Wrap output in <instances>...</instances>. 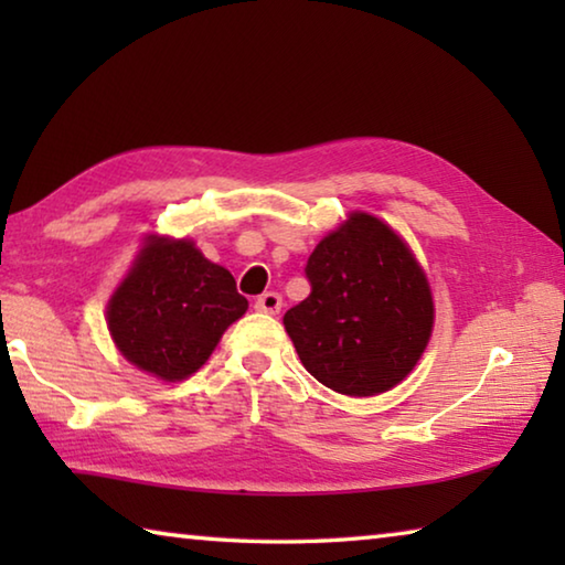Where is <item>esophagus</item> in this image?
Masks as SVG:
<instances>
[{
	"instance_id": "34e87169",
	"label": "esophagus",
	"mask_w": 565,
	"mask_h": 565,
	"mask_svg": "<svg viewBox=\"0 0 565 565\" xmlns=\"http://www.w3.org/2000/svg\"><path fill=\"white\" fill-rule=\"evenodd\" d=\"M281 296L276 291H266L262 294L259 299H256V311H264V313H279L281 311Z\"/></svg>"
}]
</instances>
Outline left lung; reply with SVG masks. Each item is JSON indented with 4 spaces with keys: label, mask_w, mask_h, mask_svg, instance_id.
I'll list each match as a JSON object with an SVG mask.
<instances>
[{
    "label": "left lung",
    "mask_w": 565,
    "mask_h": 565,
    "mask_svg": "<svg viewBox=\"0 0 565 565\" xmlns=\"http://www.w3.org/2000/svg\"><path fill=\"white\" fill-rule=\"evenodd\" d=\"M311 294L284 313L309 374L339 394L376 396L408 376L434 327L431 289L394 228L351 214L306 262Z\"/></svg>",
    "instance_id": "left-lung-1"
}]
</instances>
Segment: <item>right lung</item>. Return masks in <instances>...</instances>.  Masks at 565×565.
<instances>
[{
    "mask_svg": "<svg viewBox=\"0 0 565 565\" xmlns=\"http://www.w3.org/2000/svg\"><path fill=\"white\" fill-rule=\"evenodd\" d=\"M248 309L224 266L181 238L149 236L137 264L114 291L107 323L134 366L164 381L194 374L226 327Z\"/></svg>",
    "mask_w": 565,
    "mask_h": 565,
    "instance_id": "obj_1",
    "label": "right lung"
}]
</instances>
